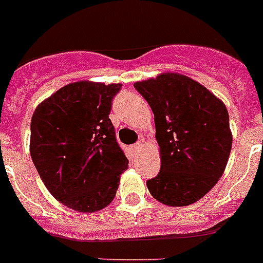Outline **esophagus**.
Returning a JSON list of instances; mask_svg holds the SVG:
<instances>
[{
  "mask_svg": "<svg viewBox=\"0 0 263 263\" xmlns=\"http://www.w3.org/2000/svg\"><path fill=\"white\" fill-rule=\"evenodd\" d=\"M142 148H143V143H142V142H137L136 144H133V151L136 154L141 153Z\"/></svg>",
  "mask_w": 263,
  "mask_h": 263,
  "instance_id": "obj_1",
  "label": "esophagus"
}]
</instances>
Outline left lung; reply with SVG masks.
I'll use <instances>...</instances> for the list:
<instances>
[{
  "label": "left lung",
  "mask_w": 263,
  "mask_h": 263,
  "mask_svg": "<svg viewBox=\"0 0 263 263\" xmlns=\"http://www.w3.org/2000/svg\"><path fill=\"white\" fill-rule=\"evenodd\" d=\"M155 119L160 172L146 182L151 196L167 206H187L220 179L232 148L224 103L194 79L161 73L136 82Z\"/></svg>",
  "instance_id": "8db88e82"
}]
</instances>
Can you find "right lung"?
Returning a JSON list of instances; mask_svg holds the SVG:
<instances>
[{
  "label": "right lung",
  "mask_w": 263,
  "mask_h": 263,
  "mask_svg": "<svg viewBox=\"0 0 263 263\" xmlns=\"http://www.w3.org/2000/svg\"><path fill=\"white\" fill-rule=\"evenodd\" d=\"M121 86L66 84L43 100L31 119L30 153L40 179L57 201L78 213L107 207L129 164L109 119Z\"/></svg>",
  "instance_id": "obj_1"
}]
</instances>
